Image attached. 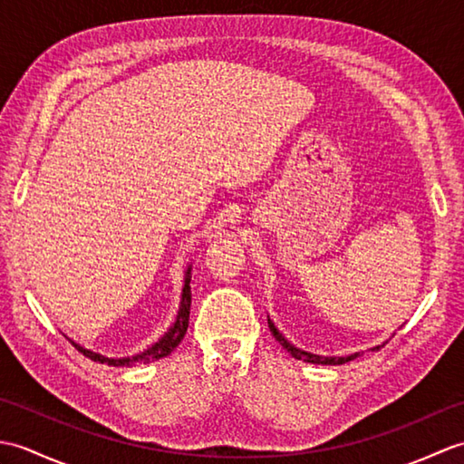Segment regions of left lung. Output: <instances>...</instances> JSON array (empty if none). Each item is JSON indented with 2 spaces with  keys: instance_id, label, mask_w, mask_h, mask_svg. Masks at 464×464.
<instances>
[{
  "instance_id": "left-lung-1",
  "label": "left lung",
  "mask_w": 464,
  "mask_h": 464,
  "mask_svg": "<svg viewBox=\"0 0 464 464\" xmlns=\"http://www.w3.org/2000/svg\"><path fill=\"white\" fill-rule=\"evenodd\" d=\"M267 323H269V329L273 333V337L279 341L281 347L287 351V353H291V357L299 359V361L313 362V364H343V362H349L353 359H357V354H359V353H354V354H349V357H321V354H313V353H307V351H301V349H297V347H295V344H291L287 339L283 337V334L279 333L277 327H275L271 319H267Z\"/></svg>"
}]
</instances>
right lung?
<instances>
[{
  "label": "right lung",
  "mask_w": 464,
  "mask_h": 464,
  "mask_svg": "<svg viewBox=\"0 0 464 464\" xmlns=\"http://www.w3.org/2000/svg\"><path fill=\"white\" fill-rule=\"evenodd\" d=\"M191 265L187 267L185 271V285H183V295H181V304H179V313H177L175 317V323L169 327V331H167L163 337L153 343L150 349H145L143 353L135 354V357H123V359H110V357H103V354L100 353H93L90 349H83L82 344H77L72 341L73 347L83 353L87 359H92L95 362H105V364H111V367H131V364L135 362H151V361H160L163 357H167L177 344H179L185 337L187 333V327H189V311H191Z\"/></svg>",
  "instance_id": "right-lung-1"
}]
</instances>
